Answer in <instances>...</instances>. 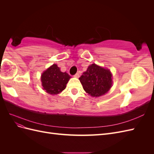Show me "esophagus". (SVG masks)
<instances>
[{
	"mask_svg": "<svg viewBox=\"0 0 154 154\" xmlns=\"http://www.w3.org/2000/svg\"><path fill=\"white\" fill-rule=\"evenodd\" d=\"M79 76H80V74H79L78 73H76L74 75V77H75V78H79Z\"/></svg>",
	"mask_w": 154,
	"mask_h": 154,
	"instance_id": "obj_1",
	"label": "esophagus"
}]
</instances>
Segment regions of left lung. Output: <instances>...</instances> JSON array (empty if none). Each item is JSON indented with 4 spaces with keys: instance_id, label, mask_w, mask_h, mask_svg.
Instances as JSON below:
<instances>
[{
    "instance_id": "obj_1",
    "label": "left lung",
    "mask_w": 154,
    "mask_h": 154,
    "mask_svg": "<svg viewBox=\"0 0 154 154\" xmlns=\"http://www.w3.org/2000/svg\"><path fill=\"white\" fill-rule=\"evenodd\" d=\"M83 89L93 97L105 94L112 87V74L108 69L92 64L79 78Z\"/></svg>"
}]
</instances>
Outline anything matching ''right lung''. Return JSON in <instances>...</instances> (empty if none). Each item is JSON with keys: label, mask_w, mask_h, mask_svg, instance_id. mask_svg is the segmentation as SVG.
<instances>
[{"label": "right lung", "mask_w": 154, "mask_h": 154, "mask_svg": "<svg viewBox=\"0 0 154 154\" xmlns=\"http://www.w3.org/2000/svg\"><path fill=\"white\" fill-rule=\"evenodd\" d=\"M70 78L66 72L60 71L57 65L53 64L42 74L43 89L49 94H58L66 88Z\"/></svg>", "instance_id": "add662e5"}]
</instances>
